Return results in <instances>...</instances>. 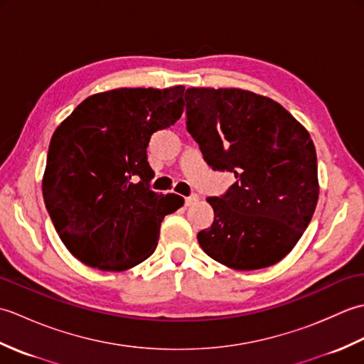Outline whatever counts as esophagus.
Segmentation results:
<instances>
[{
    "instance_id": "esophagus-1",
    "label": "esophagus",
    "mask_w": 364,
    "mask_h": 364,
    "mask_svg": "<svg viewBox=\"0 0 364 364\" xmlns=\"http://www.w3.org/2000/svg\"><path fill=\"white\" fill-rule=\"evenodd\" d=\"M197 202H198V196H196V194L184 198V205H186V206H192V205H196Z\"/></svg>"
}]
</instances>
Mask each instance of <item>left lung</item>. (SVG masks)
<instances>
[{
    "label": "left lung",
    "instance_id": "8db88e82",
    "mask_svg": "<svg viewBox=\"0 0 364 364\" xmlns=\"http://www.w3.org/2000/svg\"><path fill=\"white\" fill-rule=\"evenodd\" d=\"M188 131L214 170L236 183L208 198L203 252L236 270L277 264L310 223L319 198L318 159L306 128L272 98L236 87L186 90Z\"/></svg>",
    "mask_w": 364,
    "mask_h": 364
}]
</instances>
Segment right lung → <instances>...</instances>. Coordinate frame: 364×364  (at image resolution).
<instances>
[{"label":"right lung","mask_w":364,"mask_h":364,"mask_svg":"<svg viewBox=\"0 0 364 364\" xmlns=\"http://www.w3.org/2000/svg\"><path fill=\"white\" fill-rule=\"evenodd\" d=\"M184 86L114 89L90 95L53 133L42 180L45 206L76 259L109 272L154 252L180 196L150 191L146 146L181 117Z\"/></svg>","instance_id":"1"}]
</instances>
